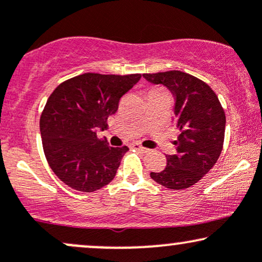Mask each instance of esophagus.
Wrapping results in <instances>:
<instances>
[{"label":"esophagus","instance_id":"34e87169","mask_svg":"<svg viewBox=\"0 0 262 262\" xmlns=\"http://www.w3.org/2000/svg\"><path fill=\"white\" fill-rule=\"evenodd\" d=\"M130 148H132V149H137V150H139V151H141V152H148V150H149V149L144 148V146H141L140 144H138V143L130 144Z\"/></svg>","mask_w":262,"mask_h":262}]
</instances>
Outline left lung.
Listing matches in <instances>:
<instances>
[{
    "label": "left lung",
    "instance_id": "1",
    "mask_svg": "<svg viewBox=\"0 0 262 262\" xmlns=\"http://www.w3.org/2000/svg\"><path fill=\"white\" fill-rule=\"evenodd\" d=\"M152 83H161L175 97V124L180 135L176 154L166 156L160 172H150L155 182L170 189L197 183L217 162L224 143L225 113L218 96L202 80L179 70L143 74Z\"/></svg>",
    "mask_w": 262,
    "mask_h": 262
}]
</instances>
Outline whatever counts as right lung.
I'll use <instances>...</instances> for the list:
<instances>
[{"label": "right lung", "mask_w": 262, "mask_h": 262, "mask_svg": "<svg viewBox=\"0 0 262 262\" xmlns=\"http://www.w3.org/2000/svg\"><path fill=\"white\" fill-rule=\"evenodd\" d=\"M140 74L85 73L64 81L48 98L40 116V134L50 169L69 187L97 191L116 176L128 146H110L95 128L107 127L122 96Z\"/></svg>", "instance_id": "right-lung-1"}]
</instances>
